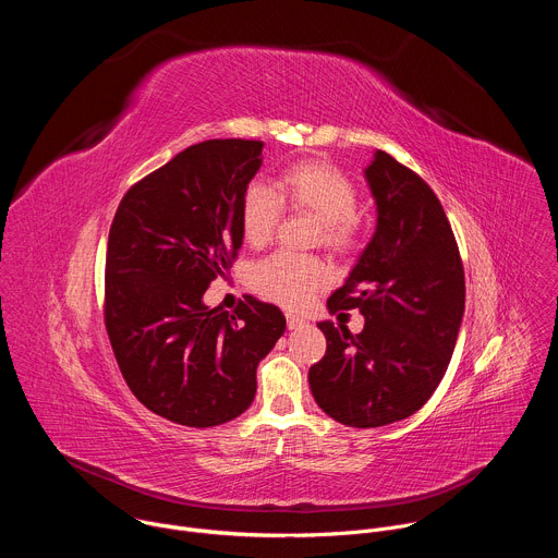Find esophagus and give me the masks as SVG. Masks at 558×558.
Returning <instances> with one entry per match:
<instances>
[{
	"instance_id": "34e87169",
	"label": "esophagus",
	"mask_w": 558,
	"mask_h": 558,
	"mask_svg": "<svg viewBox=\"0 0 558 558\" xmlns=\"http://www.w3.org/2000/svg\"><path fill=\"white\" fill-rule=\"evenodd\" d=\"M304 325H306L304 317L293 315V313H287V327H289V329H298V327H304Z\"/></svg>"
}]
</instances>
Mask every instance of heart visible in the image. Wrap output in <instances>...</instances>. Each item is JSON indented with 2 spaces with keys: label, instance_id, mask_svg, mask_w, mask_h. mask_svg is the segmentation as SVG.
Instances as JSON below:
<instances>
[{
  "label": "heart",
  "instance_id": "obj_1",
  "mask_svg": "<svg viewBox=\"0 0 558 558\" xmlns=\"http://www.w3.org/2000/svg\"><path fill=\"white\" fill-rule=\"evenodd\" d=\"M357 201L355 183L336 166L298 161L280 174L276 190L263 181L247 185L241 203V229L250 245L263 247L271 241L287 205L320 220V241L325 247L336 254H351L364 238ZM329 280L327 263L293 252H276L252 269L254 289L287 308L306 306Z\"/></svg>",
  "mask_w": 558,
  "mask_h": 558
}]
</instances>
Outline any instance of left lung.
I'll return each mask as SVG.
<instances>
[{
	"instance_id": "left-lung-1",
	"label": "left lung",
	"mask_w": 558,
	"mask_h": 558,
	"mask_svg": "<svg viewBox=\"0 0 558 558\" xmlns=\"http://www.w3.org/2000/svg\"><path fill=\"white\" fill-rule=\"evenodd\" d=\"M377 229L329 311L360 308L364 329L320 323L325 357L308 386L329 417L377 428L417 413L439 386L459 336L465 276L446 211L428 183L381 149L366 168Z\"/></svg>"
}]
</instances>
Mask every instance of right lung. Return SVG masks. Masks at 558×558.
Instances as JSON below:
<instances>
[{"instance_id":"right-lung-1","label":"right lung","mask_w":558,"mask_h":558,"mask_svg":"<svg viewBox=\"0 0 558 558\" xmlns=\"http://www.w3.org/2000/svg\"><path fill=\"white\" fill-rule=\"evenodd\" d=\"M263 141L209 138L136 181L121 198L106 252L104 323L136 400L190 428L250 409L258 362L284 333L276 304L245 295L229 313L203 293L243 245L241 203Z\"/></svg>"}]
</instances>
